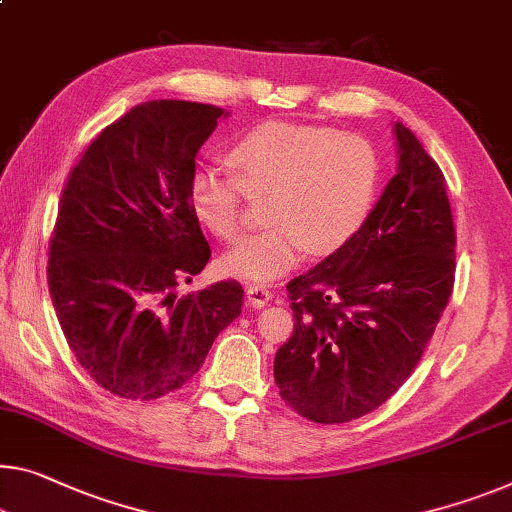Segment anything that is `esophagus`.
<instances>
[{
	"instance_id": "esophagus-1",
	"label": "esophagus",
	"mask_w": 512,
	"mask_h": 512,
	"mask_svg": "<svg viewBox=\"0 0 512 512\" xmlns=\"http://www.w3.org/2000/svg\"><path fill=\"white\" fill-rule=\"evenodd\" d=\"M272 300V290H267L265 286H258V283H249L247 286V302L254 309H261L267 302Z\"/></svg>"
}]
</instances>
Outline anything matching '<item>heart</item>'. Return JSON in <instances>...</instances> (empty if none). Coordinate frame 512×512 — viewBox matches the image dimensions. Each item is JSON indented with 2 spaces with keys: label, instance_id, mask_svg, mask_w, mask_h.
Returning a JSON list of instances; mask_svg holds the SVG:
<instances>
[{
  "label": "heart",
  "instance_id": "1",
  "mask_svg": "<svg viewBox=\"0 0 512 512\" xmlns=\"http://www.w3.org/2000/svg\"><path fill=\"white\" fill-rule=\"evenodd\" d=\"M233 169L196 167L187 199L196 219L224 242L245 231V196L265 201L267 229L224 256V270L249 281H272L300 261L304 249L329 254L364 226L380 185L373 144L322 125L267 121L229 148Z\"/></svg>",
  "mask_w": 512,
  "mask_h": 512
}]
</instances>
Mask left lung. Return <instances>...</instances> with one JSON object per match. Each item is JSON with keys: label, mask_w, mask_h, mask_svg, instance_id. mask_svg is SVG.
I'll list each match as a JSON object with an SVG mask.
<instances>
[{"label": "left lung", "mask_w": 512, "mask_h": 512, "mask_svg": "<svg viewBox=\"0 0 512 512\" xmlns=\"http://www.w3.org/2000/svg\"><path fill=\"white\" fill-rule=\"evenodd\" d=\"M398 171L350 242L288 283L293 336L274 357L281 398L313 423L373 412L419 364L453 293L446 180L403 123Z\"/></svg>", "instance_id": "left-lung-1"}]
</instances>
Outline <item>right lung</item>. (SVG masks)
I'll return each mask as SVG.
<instances>
[{"instance_id":"add662e5","label":"right lung","mask_w":512,"mask_h":512,"mask_svg":"<svg viewBox=\"0 0 512 512\" xmlns=\"http://www.w3.org/2000/svg\"><path fill=\"white\" fill-rule=\"evenodd\" d=\"M219 116L203 102H141L91 141L61 192L52 304L75 359L119 398L183 387L245 302L238 281L176 295L210 261L187 180Z\"/></svg>"}]
</instances>
